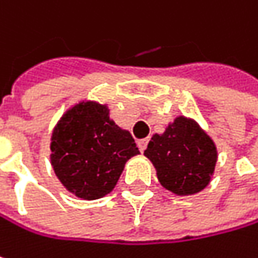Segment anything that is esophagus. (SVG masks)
Here are the masks:
<instances>
[{
    "label": "esophagus",
    "mask_w": 258,
    "mask_h": 258,
    "mask_svg": "<svg viewBox=\"0 0 258 258\" xmlns=\"http://www.w3.org/2000/svg\"><path fill=\"white\" fill-rule=\"evenodd\" d=\"M137 144H138L139 151H141V153H144V151H145V148H147V144H148V138L139 139Z\"/></svg>",
    "instance_id": "obj_1"
}]
</instances>
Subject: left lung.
Instances as JSON below:
<instances>
[{
  "label": "left lung",
  "instance_id": "left-lung-1",
  "mask_svg": "<svg viewBox=\"0 0 258 258\" xmlns=\"http://www.w3.org/2000/svg\"><path fill=\"white\" fill-rule=\"evenodd\" d=\"M144 156L156 167L163 188L176 195H194L210 183L217 148L195 120L179 116L161 135H153Z\"/></svg>",
  "mask_w": 258,
  "mask_h": 258
}]
</instances>
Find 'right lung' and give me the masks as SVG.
<instances>
[{"instance_id":"1","label":"right lung","mask_w":258,"mask_h":258,"mask_svg":"<svg viewBox=\"0 0 258 258\" xmlns=\"http://www.w3.org/2000/svg\"><path fill=\"white\" fill-rule=\"evenodd\" d=\"M51 166L66 189L82 200L110 194L131 157L139 154L129 131L110 119L107 104L70 107L51 135Z\"/></svg>"}]
</instances>
